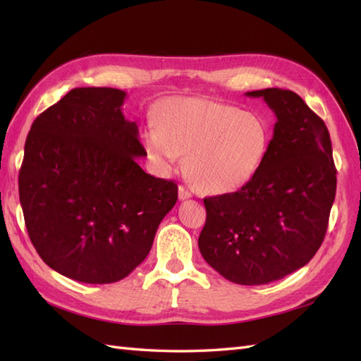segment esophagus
<instances>
[{
    "label": "esophagus",
    "instance_id": "34e87169",
    "mask_svg": "<svg viewBox=\"0 0 361 361\" xmlns=\"http://www.w3.org/2000/svg\"><path fill=\"white\" fill-rule=\"evenodd\" d=\"M190 197H192V192H190L188 188H185V186L178 188V198H180V200H188V198H190Z\"/></svg>",
    "mask_w": 361,
    "mask_h": 361
}]
</instances>
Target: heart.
I'll return each instance as SVG.
<instances>
[{"label": "heart", "instance_id": "heart-1", "mask_svg": "<svg viewBox=\"0 0 361 361\" xmlns=\"http://www.w3.org/2000/svg\"><path fill=\"white\" fill-rule=\"evenodd\" d=\"M268 128L256 113L204 97H173L161 106L157 126L142 130L149 157L172 171L186 155L189 180L209 194L248 183L268 150Z\"/></svg>", "mask_w": 361, "mask_h": 361}]
</instances>
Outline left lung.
<instances>
[{"instance_id":"left-lung-1","label":"left lung","mask_w":361,"mask_h":361,"mask_svg":"<svg viewBox=\"0 0 361 361\" xmlns=\"http://www.w3.org/2000/svg\"><path fill=\"white\" fill-rule=\"evenodd\" d=\"M245 94L262 97L276 114L273 137L247 185L204 198L198 248L225 279L262 286L315 256L335 200L336 171L324 121L296 93L265 88Z\"/></svg>"}]
</instances>
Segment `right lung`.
<instances>
[{"instance_id": "add662e5", "label": "right lung", "mask_w": 361, "mask_h": 361, "mask_svg": "<svg viewBox=\"0 0 361 361\" xmlns=\"http://www.w3.org/2000/svg\"><path fill=\"white\" fill-rule=\"evenodd\" d=\"M127 93L74 88L38 116L25 144L20 203L30 242L52 270L85 283L124 279L147 257L178 198L173 181L145 173Z\"/></svg>"}]
</instances>
